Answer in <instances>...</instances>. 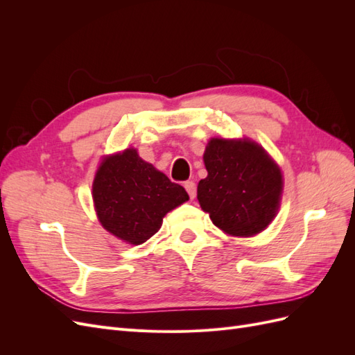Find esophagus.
<instances>
[{
	"mask_svg": "<svg viewBox=\"0 0 355 355\" xmlns=\"http://www.w3.org/2000/svg\"><path fill=\"white\" fill-rule=\"evenodd\" d=\"M184 187H185L187 192L189 194V197L194 198L196 197V184H194V180H187Z\"/></svg>",
	"mask_w": 355,
	"mask_h": 355,
	"instance_id": "obj_1",
	"label": "esophagus"
}]
</instances>
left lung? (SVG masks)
<instances>
[{
  "label": "left lung",
  "mask_w": 355,
  "mask_h": 355,
  "mask_svg": "<svg viewBox=\"0 0 355 355\" xmlns=\"http://www.w3.org/2000/svg\"><path fill=\"white\" fill-rule=\"evenodd\" d=\"M207 178L197 198L211 222L232 237H252L272 222L280 207L283 175L265 149L250 139L213 137L204 151Z\"/></svg>",
  "instance_id": "obj_1"
}]
</instances>
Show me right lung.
I'll return each mask as SVG.
<instances>
[{"label":"right lung","instance_id":"1","mask_svg":"<svg viewBox=\"0 0 355 355\" xmlns=\"http://www.w3.org/2000/svg\"><path fill=\"white\" fill-rule=\"evenodd\" d=\"M188 200L184 187L144 161L133 148L103 158L93 182L102 227L135 245L151 239L166 214Z\"/></svg>","mask_w":355,"mask_h":355}]
</instances>
